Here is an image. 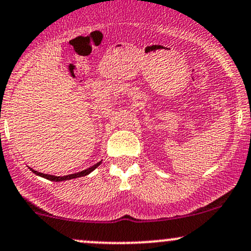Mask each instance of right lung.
Segmentation results:
<instances>
[{"label":"right lung","mask_w":251,"mask_h":251,"mask_svg":"<svg viewBox=\"0 0 251 251\" xmlns=\"http://www.w3.org/2000/svg\"><path fill=\"white\" fill-rule=\"evenodd\" d=\"M101 164V161L98 162V163L94 164L93 167L88 168V169L85 170H82V172H78V173H75V174H70V175H65V176H54V175H49V174H44V173H39L37 172V170L32 169V168H29V169L32 170L33 173H34L35 175L38 176H41V177L46 178V180H50V181H54V182H59V181H67V180H71V178H76V177H81V176H85L88 174H90V173L93 172V170H95L96 168Z\"/></svg>","instance_id":"obj_1"}]
</instances>
